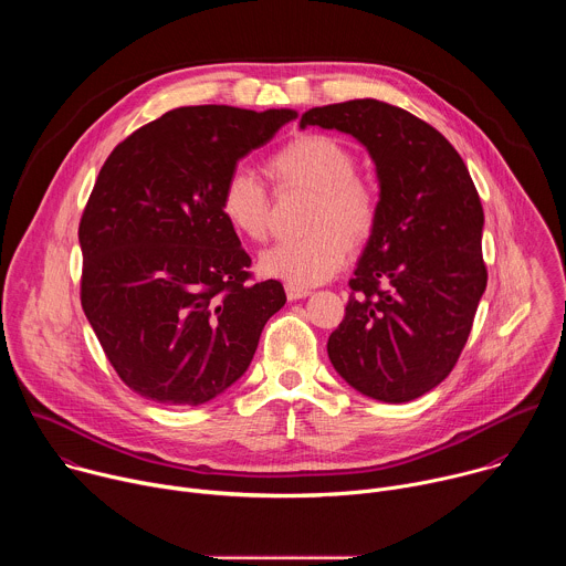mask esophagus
<instances>
[{
    "mask_svg": "<svg viewBox=\"0 0 566 566\" xmlns=\"http://www.w3.org/2000/svg\"><path fill=\"white\" fill-rule=\"evenodd\" d=\"M306 295H311V289H300V286H291V284H286V297L293 302V300H302V297H306Z\"/></svg>",
    "mask_w": 566,
    "mask_h": 566,
    "instance_id": "esophagus-1",
    "label": "esophagus"
}]
</instances>
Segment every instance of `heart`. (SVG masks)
<instances>
[{
  "instance_id": "b5f03b06",
  "label": "heart",
  "mask_w": 566,
  "mask_h": 566,
  "mask_svg": "<svg viewBox=\"0 0 566 566\" xmlns=\"http://www.w3.org/2000/svg\"><path fill=\"white\" fill-rule=\"evenodd\" d=\"M280 186L315 192L311 232L282 239L260 255V273L308 289L334 277L347 262L349 241L363 244L376 228L380 201L376 188L356 175V154L336 136L300 134L269 160ZM269 188L258 172L237 166L219 190V208L228 226L247 239L260 241L269 223Z\"/></svg>"
}]
</instances>
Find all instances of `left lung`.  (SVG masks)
<instances>
[{
  "label": "left lung",
  "instance_id": "1",
  "mask_svg": "<svg viewBox=\"0 0 566 566\" xmlns=\"http://www.w3.org/2000/svg\"><path fill=\"white\" fill-rule=\"evenodd\" d=\"M338 129L376 166L380 212L329 336L334 369L360 394L408 402L437 387L470 336L489 273L483 208L448 138L410 112L374 101L313 107L300 127Z\"/></svg>",
  "mask_w": 566,
  "mask_h": 566
}]
</instances>
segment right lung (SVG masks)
<instances>
[{"mask_svg": "<svg viewBox=\"0 0 566 566\" xmlns=\"http://www.w3.org/2000/svg\"><path fill=\"white\" fill-rule=\"evenodd\" d=\"M293 109L179 107L114 147L77 239L80 302L120 380L160 406H203L249 369L286 293L251 282L219 208L239 158Z\"/></svg>", "mask_w": 566, "mask_h": 566, "instance_id": "1", "label": "right lung"}]
</instances>
